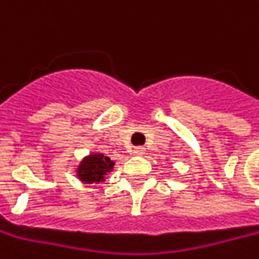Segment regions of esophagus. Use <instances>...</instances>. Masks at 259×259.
<instances>
[{
	"instance_id": "34e87169",
	"label": "esophagus",
	"mask_w": 259,
	"mask_h": 259,
	"mask_svg": "<svg viewBox=\"0 0 259 259\" xmlns=\"http://www.w3.org/2000/svg\"><path fill=\"white\" fill-rule=\"evenodd\" d=\"M146 153V148L144 147H136L135 150H133V154L135 155H143Z\"/></svg>"
}]
</instances>
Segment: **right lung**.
<instances>
[{
    "instance_id": "1",
    "label": "right lung",
    "mask_w": 259,
    "mask_h": 259,
    "mask_svg": "<svg viewBox=\"0 0 259 259\" xmlns=\"http://www.w3.org/2000/svg\"><path fill=\"white\" fill-rule=\"evenodd\" d=\"M115 165H116V161L111 160L104 153L94 151L79 161L75 168V175L79 182L87 184V185L99 184L106 180V175L113 171Z\"/></svg>"
}]
</instances>
